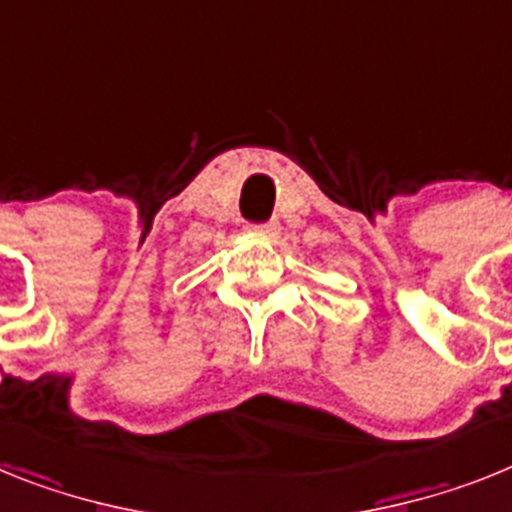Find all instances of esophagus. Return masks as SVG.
I'll return each instance as SVG.
<instances>
[{"label":"esophagus","mask_w":512,"mask_h":512,"mask_svg":"<svg viewBox=\"0 0 512 512\" xmlns=\"http://www.w3.org/2000/svg\"><path fill=\"white\" fill-rule=\"evenodd\" d=\"M250 231H252V234H257V237L270 239V242H273V239L281 237V224H278V221H268V224L250 226Z\"/></svg>","instance_id":"obj_1"}]
</instances>
